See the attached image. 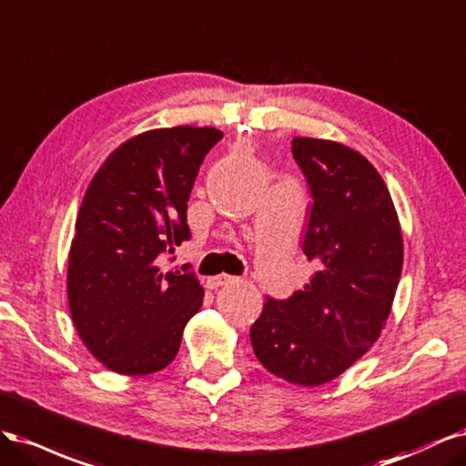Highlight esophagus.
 I'll use <instances>...</instances> for the list:
<instances>
[{
  "label": "esophagus",
  "instance_id": "esophagus-1",
  "mask_svg": "<svg viewBox=\"0 0 466 466\" xmlns=\"http://www.w3.org/2000/svg\"><path fill=\"white\" fill-rule=\"evenodd\" d=\"M234 280H236V277H232V275H217V277H211L207 280V289L217 290L220 287H227V284H230Z\"/></svg>",
  "mask_w": 466,
  "mask_h": 466
}]
</instances>
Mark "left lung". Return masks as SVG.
Segmentation results:
<instances>
[{
    "label": "left lung",
    "mask_w": 466,
    "mask_h": 466,
    "mask_svg": "<svg viewBox=\"0 0 466 466\" xmlns=\"http://www.w3.org/2000/svg\"><path fill=\"white\" fill-rule=\"evenodd\" d=\"M292 157L313 199L302 251L318 271L289 299L267 298L249 339L277 378L315 387L380 339L402 271V234L385 182L354 148L294 137Z\"/></svg>",
    "instance_id": "left-lung-1"
}]
</instances>
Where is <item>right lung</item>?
<instances>
[{
	"mask_svg": "<svg viewBox=\"0 0 466 466\" xmlns=\"http://www.w3.org/2000/svg\"><path fill=\"white\" fill-rule=\"evenodd\" d=\"M220 139L222 131L193 126L135 135L85 193L69 251V309L85 347L116 373L167 368L203 304L189 265L162 271V258L191 238L189 193Z\"/></svg>",
	"mask_w": 466,
	"mask_h": 466,
	"instance_id": "right-lung-1",
	"label": "right lung"
}]
</instances>
